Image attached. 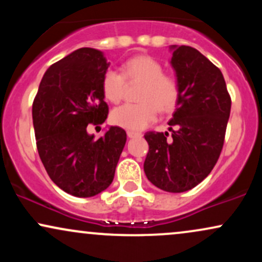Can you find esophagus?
<instances>
[{
  "instance_id": "1",
  "label": "esophagus",
  "mask_w": 262,
  "mask_h": 262,
  "mask_svg": "<svg viewBox=\"0 0 262 262\" xmlns=\"http://www.w3.org/2000/svg\"><path fill=\"white\" fill-rule=\"evenodd\" d=\"M127 135L128 138H140L141 133H138V132H133V130H128Z\"/></svg>"
}]
</instances>
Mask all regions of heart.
Masks as SVG:
<instances>
[{"label": "heart", "instance_id": "b5f03b06", "mask_svg": "<svg viewBox=\"0 0 262 262\" xmlns=\"http://www.w3.org/2000/svg\"><path fill=\"white\" fill-rule=\"evenodd\" d=\"M122 75L116 70H107L102 79V91L107 101L118 103L123 98L125 81H138V103H125L114 108L111 121L114 125L141 130L146 128L160 112L173 110L179 100V85L169 75L162 74V66L154 58L138 55L129 59L122 66Z\"/></svg>", "mask_w": 262, "mask_h": 262}]
</instances>
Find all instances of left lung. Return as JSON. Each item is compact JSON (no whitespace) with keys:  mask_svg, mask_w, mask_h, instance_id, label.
Segmentation results:
<instances>
[{"mask_svg":"<svg viewBox=\"0 0 262 262\" xmlns=\"http://www.w3.org/2000/svg\"><path fill=\"white\" fill-rule=\"evenodd\" d=\"M170 52L179 85L176 110L169 122L171 137L167 132L144 135L149 144L144 172L158 188L180 193L196 187L214 167L231 101L223 74L197 49L171 45Z\"/></svg>","mask_w":262,"mask_h":262,"instance_id":"8db88e82","label":"left lung"}]
</instances>
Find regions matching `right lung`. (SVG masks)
<instances>
[{"instance_id": "add662e5", "label": "right lung", "mask_w": 262, "mask_h": 262, "mask_svg": "<svg viewBox=\"0 0 262 262\" xmlns=\"http://www.w3.org/2000/svg\"><path fill=\"white\" fill-rule=\"evenodd\" d=\"M110 62L101 50L81 48L45 71L33 102V125L40 160L58 187L93 197L113 181L127 133L111 127L96 139L90 123L107 119L102 79Z\"/></svg>"}]
</instances>
